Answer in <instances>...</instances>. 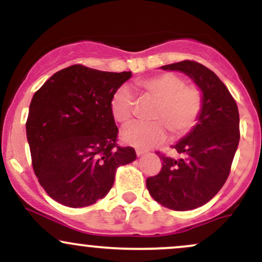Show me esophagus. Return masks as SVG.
<instances>
[{
  "label": "esophagus",
  "instance_id": "1",
  "mask_svg": "<svg viewBox=\"0 0 262 262\" xmlns=\"http://www.w3.org/2000/svg\"><path fill=\"white\" fill-rule=\"evenodd\" d=\"M135 152H137L138 156H143V155L146 154L145 150H141V149H137V150H135Z\"/></svg>",
  "mask_w": 262,
  "mask_h": 262
}]
</instances>
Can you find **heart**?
<instances>
[{
    "mask_svg": "<svg viewBox=\"0 0 262 262\" xmlns=\"http://www.w3.org/2000/svg\"><path fill=\"white\" fill-rule=\"evenodd\" d=\"M145 95L158 102L151 123H137L125 129L122 139L139 149H150L162 143L167 129L173 135H183L194 127L202 110V96L196 87L186 86L175 74H161L139 82ZM134 97L127 87L113 95L111 111L113 118L127 125L133 118Z\"/></svg>",
    "mask_w": 262,
    "mask_h": 262,
    "instance_id": "heart-1",
    "label": "heart"
}]
</instances>
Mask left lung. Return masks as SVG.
<instances>
[{
	"label": "left lung",
	"mask_w": 262,
	"mask_h": 262,
	"mask_svg": "<svg viewBox=\"0 0 262 262\" xmlns=\"http://www.w3.org/2000/svg\"><path fill=\"white\" fill-rule=\"evenodd\" d=\"M161 69L187 75L202 93V110L194 127L173 145L181 158L159 155L162 169L146 180V188L166 208L191 210L209 202L229 176L240 139L239 111L227 86L200 62L185 60Z\"/></svg>",
	"instance_id": "1"
}]
</instances>
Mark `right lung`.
I'll return each mask as SVG.
<instances>
[{"mask_svg":"<svg viewBox=\"0 0 262 262\" xmlns=\"http://www.w3.org/2000/svg\"><path fill=\"white\" fill-rule=\"evenodd\" d=\"M132 77L82 65L58 71L33 96L26 130L40 186L56 202L80 208L110 192L117 167L137 159L117 145L111 101Z\"/></svg>","mask_w":262,"mask_h":262,"instance_id":"obj_1","label":"right lung"}]
</instances>
